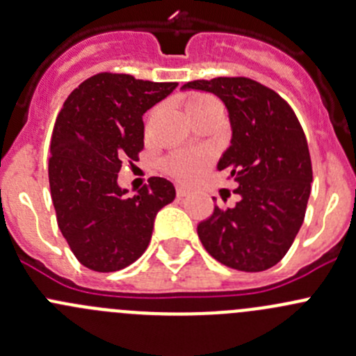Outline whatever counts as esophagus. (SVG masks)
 I'll return each mask as SVG.
<instances>
[{
    "instance_id": "obj_1",
    "label": "esophagus",
    "mask_w": 356,
    "mask_h": 356,
    "mask_svg": "<svg viewBox=\"0 0 356 356\" xmlns=\"http://www.w3.org/2000/svg\"><path fill=\"white\" fill-rule=\"evenodd\" d=\"M175 195H177V198H184V196L189 195V189L184 188V186H177L175 188Z\"/></svg>"
}]
</instances>
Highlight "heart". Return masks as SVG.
Wrapping results in <instances>:
<instances>
[{"mask_svg": "<svg viewBox=\"0 0 356 356\" xmlns=\"http://www.w3.org/2000/svg\"><path fill=\"white\" fill-rule=\"evenodd\" d=\"M220 106L217 98L204 92H191L186 96V110L189 117L195 118L204 113L207 110ZM155 115V110L149 113V118ZM211 163L210 152H179L167 156L163 161V168L168 175L181 182H193L204 172V168Z\"/></svg>", "mask_w": 356, "mask_h": 356, "instance_id": "b5f03b06", "label": "heart"}]
</instances>
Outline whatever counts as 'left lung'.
Listing matches in <instances>:
<instances>
[{
  "instance_id": "1",
  "label": "left lung",
  "mask_w": 356,
  "mask_h": 356,
  "mask_svg": "<svg viewBox=\"0 0 356 356\" xmlns=\"http://www.w3.org/2000/svg\"><path fill=\"white\" fill-rule=\"evenodd\" d=\"M182 88L217 95L229 110L232 145L218 161L238 184L232 208L198 224L201 245L217 261L261 272L284 258L307 211L314 181L307 136L274 89L248 77L191 81Z\"/></svg>"
}]
</instances>
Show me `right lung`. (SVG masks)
Listing matches in <instances>:
<instances>
[{
  "mask_svg": "<svg viewBox=\"0 0 356 356\" xmlns=\"http://www.w3.org/2000/svg\"><path fill=\"white\" fill-rule=\"evenodd\" d=\"M177 82L99 72L68 95L51 134L49 189L56 222L72 253L95 272L134 264L149 245L158 211L175 198L163 177H149L127 198L117 184L122 161L145 148L143 113Z\"/></svg>",
  "mask_w": 356,
  "mask_h": 356,
  "instance_id": "add662e5",
  "label": "right lung"
}]
</instances>
